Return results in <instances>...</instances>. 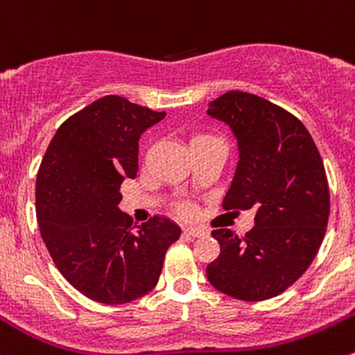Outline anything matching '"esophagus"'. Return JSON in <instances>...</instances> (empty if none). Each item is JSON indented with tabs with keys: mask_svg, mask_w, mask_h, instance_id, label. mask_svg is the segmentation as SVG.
I'll return each mask as SVG.
<instances>
[{
	"mask_svg": "<svg viewBox=\"0 0 355 355\" xmlns=\"http://www.w3.org/2000/svg\"><path fill=\"white\" fill-rule=\"evenodd\" d=\"M184 233L188 234V236H193V238H200V236H205V231L200 230V227H186Z\"/></svg>",
	"mask_w": 355,
	"mask_h": 355,
	"instance_id": "1",
	"label": "esophagus"
}]
</instances>
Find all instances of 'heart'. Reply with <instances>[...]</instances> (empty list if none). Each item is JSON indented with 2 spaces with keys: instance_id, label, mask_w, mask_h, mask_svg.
Returning a JSON list of instances; mask_svg holds the SVG:
<instances>
[{
  "instance_id": "1",
  "label": "heart",
  "mask_w": 355,
  "mask_h": 355,
  "mask_svg": "<svg viewBox=\"0 0 355 355\" xmlns=\"http://www.w3.org/2000/svg\"><path fill=\"white\" fill-rule=\"evenodd\" d=\"M207 139H216V138H212V136H209V135H193L191 139H189V146L196 145V143H200V141H207ZM179 212L184 214V216H189V214H191V207L186 205L184 203V205L179 207Z\"/></svg>"
}]
</instances>
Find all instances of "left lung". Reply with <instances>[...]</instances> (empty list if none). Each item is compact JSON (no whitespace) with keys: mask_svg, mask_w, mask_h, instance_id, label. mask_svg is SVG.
<instances>
[{"mask_svg":"<svg viewBox=\"0 0 355 355\" xmlns=\"http://www.w3.org/2000/svg\"><path fill=\"white\" fill-rule=\"evenodd\" d=\"M207 114L230 125L240 150L223 209L255 210L245 236L212 231L220 254L207 266V278L224 295L268 300L307 271L322 243L329 217L322 159L295 115L257 94L227 91Z\"/></svg>","mask_w":355,"mask_h":355,"instance_id":"1","label":"left lung"}]
</instances>
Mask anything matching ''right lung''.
Listing matches in <instances>:
<instances>
[{
    "label": "right lung",
    "mask_w": 355,
    "mask_h": 355,
    "mask_svg": "<svg viewBox=\"0 0 355 355\" xmlns=\"http://www.w3.org/2000/svg\"><path fill=\"white\" fill-rule=\"evenodd\" d=\"M164 117L108 94L70 115L41 160V238L63 278L100 304H128L152 292L167 248L181 234L159 216L132 226L117 207L122 181L138 173L139 136Z\"/></svg>",
    "instance_id": "add662e5"
}]
</instances>
